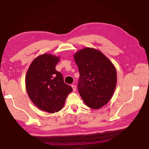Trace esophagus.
Here are the masks:
<instances>
[{"label": "esophagus", "instance_id": "1", "mask_svg": "<svg viewBox=\"0 0 149 149\" xmlns=\"http://www.w3.org/2000/svg\"><path fill=\"white\" fill-rule=\"evenodd\" d=\"M71 87H72V88H73V91L74 92H75V91H76V86L74 85V84H72V85H71Z\"/></svg>", "mask_w": 149, "mask_h": 149}]
</instances>
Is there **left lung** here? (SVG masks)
<instances>
[{
	"label": "left lung",
	"mask_w": 149,
	"mask_h": 149,
	"mask_svg": "<svg viewBox=\"0 0 149 149\" xmlns=\"http://www.w3.org/2000/svg\"><path fill=\"white\" fill-rule=\"evenodd\" d=\"M78 67V88L86 105L94 109L105 106L111 99L117 84L114 65L98 49L86 47L74 55Z\"/></svg>",
	"instance_id": "obj_1"
}]
</instances>
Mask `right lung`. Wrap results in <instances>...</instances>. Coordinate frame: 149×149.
<instances>
[{"instance_id":"obj_1","label":"right lung","mask_w":149,"mask_h":149,"mask_svg":"<svg viewBox=\"0 0 149 149\" xmlns=\"http://www.w3.org/2000/svg\"><path fill=\"white\" fill-rule=\"evenodd\" d=\"M60 58L49 53L37 56L31 62L25 76L26 90L31 101L38 109L49 113L60 111L73 90L55 69Z\"/></svg>"}]
</instances>
